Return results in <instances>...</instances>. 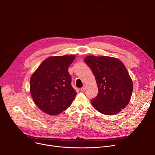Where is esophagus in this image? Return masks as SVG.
Here are the masks:
<instances>
[{
    "label": "esophagus",
    "instance_id": "esophagus-1",
    "mask_svg": "<svg viewBox=\"0 0 155 155\" xmlns=\"http://www.w3.org/2000/svg\"><path fill=\"white\" fill-rule=\"evenodd\" d=\"M85 90H86V86H83V87L81 89V91H82V92H83V91H84Z\"/></svg>",
    "mask_w": 155,
    "mask_h": 155
}]
</instances>
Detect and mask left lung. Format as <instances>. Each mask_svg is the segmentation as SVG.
<instances>
[{"label": "left lung", "mask_w": 155, "mask_h": 155, "mask_svg": "<svg viewBox=\"0 0 155 155\" xmlns=\"http://www.w3.org/2000/svg\"><path fill=\"white\" fill-rule=\"evenodd\" d=\"M85 63L91 69L98 87L97 96L91 99L94 108L105 115H114L130 102L133 82L124 64L109 56H87Z\"/></svg>", "instance_id": "left-lung-1"}]
</instances>
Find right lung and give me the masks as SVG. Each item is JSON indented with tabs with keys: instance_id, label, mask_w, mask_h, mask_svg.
Masks as SVG:
<instances>
[{
	"instance_id": "1",
	"label": "right lung",
	"mask_w": 155,
	"mask_h": 155,
	"mask_svg": "<svg viewBox=\"0 0 155 155\" xmlns=\"http://www.w3.org/2000/svg\"><path fill=\"white\" fill-rule=\"evenodd\" d=\"M74 55L52 56L43 61L30 81L31 97L38 107L49 115L67 109L76 96L71 86L68 68Z\"/></svg>"
}]
</instances>
